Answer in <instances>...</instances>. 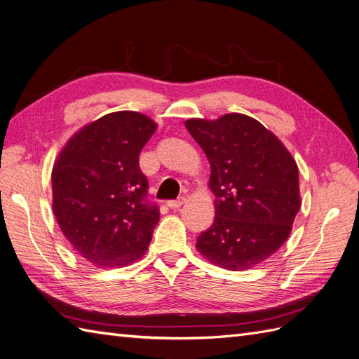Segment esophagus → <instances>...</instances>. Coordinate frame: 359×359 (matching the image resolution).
<instances>
[{"label":"esophagus","mask_w":359,"mask_h":359,"mask_svg":"<svg viewBox=\"0 0 359 359\" xmlns=\"http://www.w3.org/2000/svg\"><path fill=\"white\" fill-rule=\"evenodd\" d=\"M185 201H187L185 197H179L176 200H170L168 203H167V206L171 208V209H179L182 205H185Z\"/></svg>","instance_id":"1"}]
</instances>
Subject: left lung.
<instances>
[{
	"label": "left lung",
	"mask_w": 359,
	"mask_h": 359,
	"mask_svg": "<svg viewBox=\"0 0 359 359\" xmlns=\"http://www.w3.org/2000/svg\"><path fill=\"white\" fill-rule=\"evenodd\" d=\"M185 126L208 156L215 196L214 224L196 249L217 267L250 270L291 233L302 205L297 163L278 136L244 114L191 118Z\"/></svg>",
	"instance_id": "8db88e82"
}]
</instances>
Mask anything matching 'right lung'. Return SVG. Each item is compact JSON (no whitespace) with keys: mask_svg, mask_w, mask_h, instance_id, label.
Instances as JSON below:
<instances>
[{"mask_svg":"<svg viewBox=\"0 0 359 359\" xmlns=\"http://www.w3.org/2000/svg\"><path fill=\"white\" fill-rule=\"evenodd\" d=\"M150 116L107 114L72 135L53 165V212L77 255L121 269L145 255L159 210L145 203L140 153L156 132Z\"/></svg>","mask_w":359,"mask_h":359,"instance_id":"1","label":"right lung"}]
</instances>
